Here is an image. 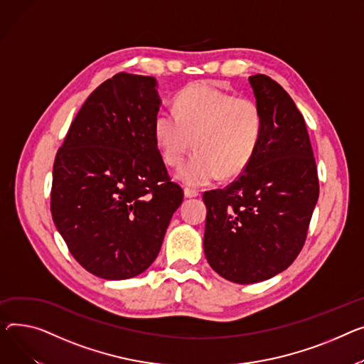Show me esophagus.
I'll return each mask as SVG.
<instances>
[{"mask_svg":"<svg viewBox=\"0 0 364 364\" xmlns=\"http://www.w3.org/2000/svg\"><path fill=\"white\" fill-rule=\"evenodd\" d=\"M184 196L186 198H198L199 196V191L198 190H195V188H190V187H186L184 188Z\"/></svg>","mask_w":364,"mask_h":364,"instance_id":"1","label":"esophagus"}]
</instances>
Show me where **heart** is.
I'll return each mask as SVG.
<instances>
[{
    "label": "heart",
    "mask_w": 364,
    "mask_h": 364,
    "mask_svg": "<svg viewBox=\"0 0 364 364\" xmlns=\"http://www.w3.org/2000/svg\"><path fill=\"white\" fill-rule=\"evenodd\" d=\"M263 132V115L256 101L193 83L174 100V114L154 119L158 152L169 166H178L195 146L196 154L177 178L191 187L210 184L218 177H235L253 159Z\"/></svg>",
    "instance_id": "obj_1"
}]
</instances>
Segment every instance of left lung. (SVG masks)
Masks as SVG:
<instances>
[{
    "mask_svg": "<svg viewBox=\"0 0 364 364\" xmlns=\"http://www.w3.org/2000/svg\"><path fill=\"white\" fill-rule=\"evenodd\" d=\"M263 115L256 154L224 190L205 191V256L235 284L266 281L299 256L319 198L316 162L294 101L264 75L249 77Z\"/></svg>",
    "mask_w": 364,
    "mask_h": 364,
    "instance_id": "left-lung-1",
    "label": "left lung"
}]
</instances>
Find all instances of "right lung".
<instances>
[{"label":"right lung","mask_w":364,"mask_h":364,"mask_svg":"<svg viewBox=\"0 0 364 364\" xmlns=\"http://www.w3.org/2000/svg\"><path fill=\"white\" fill-rule=\"evenodd\" d=\"M155 77L118 73L96 87L58 149L54 224L90 274L129 279L156 259L183 190L169 181L154 139Z\"/></svg>","instance_id":"right-lung-1"}]
</instances>
